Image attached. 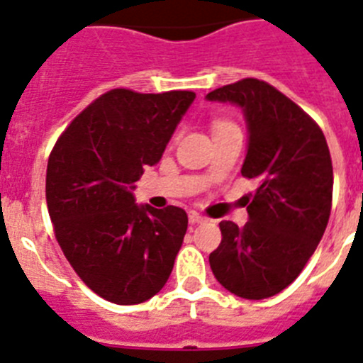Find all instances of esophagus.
<instances>
[{
  "instance_id": "34e87169",
  "label": "esophagus",
  "mask_w": 363,
  "mask_h": 363,
  "mask_svg": "<svg viewBox=\"0 0 363 363\" xmlns=\"http://www.w3.org/2000/svg\"><path fill=\"white\" fill-rule=\"evenodd\" d=\"M188 219H190L191 225H199V223H205L206 221L205 216H201L199 212H196V210H191L190 214H188Z\"/></svg>"
}]
</instances>
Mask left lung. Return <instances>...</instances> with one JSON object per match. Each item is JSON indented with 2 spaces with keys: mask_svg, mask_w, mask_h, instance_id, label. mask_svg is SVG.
Masks as SVG:
<instances>
[{
  "mask_svg": "<svg viewBox=\"0 0 363 363\" xmlns=\"http://www.w3.org/2000/svg\"><path fill=\"white\" fill-rule=\"evenodd\" d=\"M233 103L247 123L242 175L257 179L249 221H221L210 267L242 299H267L290 286L313 255L332 206V160L319 125L290 97L258 79H242L206 96Z\"/></svg>",
  "mask_w": 363,
  "mask_h": 363,
  "instance_id": "obj_1",
  "label": "left lung"
}]
</instances>
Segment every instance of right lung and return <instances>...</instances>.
I'll return each instance as SVG.
<instances>
[{"label":"right lung","instance_id":"obj_1","mask_svg":"<svg viewBox=\"0 0 363 363\" xmlns=\"http://www.w3.org/2000/svg\"><path fill=\"white\" fill-rule=\"evenodd\" d=\"M194 99L188 90L116 88L90 103L51 151L45 201L57 242L84 284L111 303H144L172 275L186 212L136 205L133 190Z\"/></svg>","mask_w":363,"mask_h":363}]
</instances>
